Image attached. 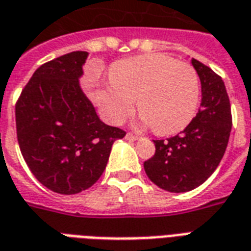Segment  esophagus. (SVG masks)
I'll return each instance as SVG.
<instances>
[{
  "mask_svg": "<svg viewBox=\"0 0 251 251\" xmlns=\"http://www.w3.org/2000/svg\"><path fill=\"white\" fill-rule=\"evenodd\" d=\"M125 138L126 140H129V141H136V140H138L140 137L136 136V134H131V133H126Z\"/></svg>",
  "mask_w": 251,
  "mask_h": 251,
  "instance_id": "esophagus-1",
  "label": "esophagus"
}]
</instances>
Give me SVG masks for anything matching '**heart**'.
Listing matches in <instances>:
<instances>
[{
  "label": "heart",
  "instance_id": "obj_1",
  "mask_svg": "<svg viewBox=\"0 0 251 251\" xmlns=\"http://www.w3.org/2000/svg\"><path fill=\"white\" fill-rule=\"evenodd\" d=\"M199 76L192 66L165 55H141L113 64L110 82L97 90L104 120L120 125L134 111L152 130L168 136L183 130L199 104Z\"/></svg>",
  "mask_w": 251,
  "mask_h": 251
}]
</instances>
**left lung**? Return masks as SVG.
I'll return each mask as SVG.
<instances>
[{
	"mask_svg": "<svg viewBox=\"0 0 251 251\" xmlns=\"http://www.w3.org/2000/svg\"><path fill=\"white\" fill-rule=\"evenodd\" d=\"M191 63L201 84L199 111L180 134L154 140L156 152L144 163L148 177L169 192H188L214 174L226 152L232 126L222 77L196 59Z\"/></svg>",
	"mask_w": 251,
	"mask_h": 251,
	"instance_id": "8db88e82",
	"label": "left lung"
}]
</instances>
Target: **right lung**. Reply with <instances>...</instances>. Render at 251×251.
I'll return each mask as SVG.
<instances>
[{
  "label": "right lung",
  "mask_w": 251,
  "mask_h": 251,
  "mask_svg": "<svg viewBox=\"0 0 251 251\" xmlns=\"http://www.w3.org/2000/svg\"><path fill=\"white\" fill-rule=\"evenodd\" d=\"M87 52L44 63L16 103L20 151L36 179L56 194L74 195L102 176L120 127L99 120L79 84Z\"/></svg>",
  "instance_id": "add662e5"
}]
</instances>
